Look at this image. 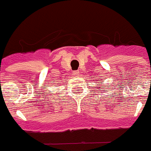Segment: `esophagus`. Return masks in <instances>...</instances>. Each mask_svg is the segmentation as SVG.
I'll return each mask as SVG.
<instances>
[{
    "label": "esophagus",
    "mask_w": 151,
    "mask_h": 151,
    "mask_svg": "<svg viewBox=\"0 0 151 151\" xmlns=\"http://www.w3.org/2000/svg\"><path fill=\"white\" fill-rule=\"evenodd\" d=\"M73 75L75 76H80V73H79V71L76 70V71H73Z\"/></svg>",
    "instance_id": "esophagus-1"
}]
</instances>
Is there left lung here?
<instances>
[{"label":"left lung","mask_w":151,"mask_h":151,"mask_svg":"<svg viewBox=\"0 0 151 151\" xmlns=\"http://www.w3.org/2000/svg\"><path fill=\"white\" fill-rule=\"evenodd\" d=\"M97 87L99 88V90H101V87H99V86H97Z\"/></svg>","instance_id":"8db88e82"}]
</instances>
